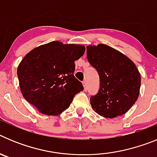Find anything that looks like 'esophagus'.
I'll return each instance as SVG.
<instances>
[{
  "instance_id": "34e87169",
  "label": "esophagus",
  "mask_w": 157,
  "mask_h": 157,
  "mask_svg": "<svg viewBox=\"0 0 157 157\" xmlns=\"http://www.w3.org/2000/svg\"><path fill=\"white\" fill-rule=\"evenodd\" d=\"M82 85H83V87H84V90H87V84H86V81H83V82H82Z\"/></svg>"
}]
</instances>
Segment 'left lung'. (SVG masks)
Here are the masks:
<instances>
[{"label":"left lung","instance_id":"8db88e82","mask_svg":"<svg viewBox=\"0 0 157 157\" xmlns=\"http://www.w3.org/2000/svg\"><path fill=\"white\" fill-rule=\"evenodd\" d=\"M87 59L98 71L100 89L91 96L93 109L105 118L125 114L139 96L141 75L124 54L104 44L86 46Z\"/></svg>","mask_w":157,"mask_h":157}]
</instances>
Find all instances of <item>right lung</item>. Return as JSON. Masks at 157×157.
Instances as JSON below:
<instances>
[{
	"instance_id": "obj_1",
	"label": "right lung",
	"mask_w": 157,
	"mask_h": 157,
	"mask_svg": "<svg viewBox=\"0 0 157 157\" xmlns=\"http://www.w3.org/2000/svg\"><path fill=\"white\" fill-rule=\"evenodd\" d=\"M85 50L84 45L54 41L28 52L17 69L23 98L48 116L68 109L75 96L84 89L74 71L75 61Z\"/></svg>"
}]
</instances>
